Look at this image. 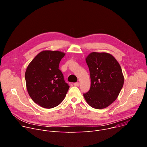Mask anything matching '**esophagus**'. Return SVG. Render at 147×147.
<instances>
[{
	"mask_svg": "<svg viewBox=\"0 0 147 147\" xmlns=\"http://www.w3.org/2000/svg\"><path fill=\"white\" fill-rule=\"evenodd\" d=\"M73 84H74L75 86H77V87H78V86L80 85V83H79L78 82H77V83H74Z\"/></svg>",
	"mask_w": 147,
	"mask_h": 147,
	"instance_id": "34e87169",
	"label": "esophagus"
}]
</instances>
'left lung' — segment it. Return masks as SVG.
<instances>
[{
  "label": "left lung",
  "instance_id": "left-lung-1",
  "mask_svg": "<svg viewBox=\"0 0 147 147\" xmlns=\"http://www.w3.org/2000/svg\"><path fill=\"white\" fill-rule=\"evenodd\" d=\"M88 67L91 86L83 96L91 107H107L118 97L124 84L121 66L107 53L92 52L86 59Z\"/></svg>",
  "mask_w": 147,
  "mask_h": 147
}]
</instances>
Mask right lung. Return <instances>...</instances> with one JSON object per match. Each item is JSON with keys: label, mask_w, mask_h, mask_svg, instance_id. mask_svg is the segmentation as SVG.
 I'll return each instance as SVG.
<instances>
[{"label": "right lung", "mask_w": 147, "mask_h": 147, "mask_svg": "<svg viewBox=\"0 0 147 147\" xmlns=\"http://www.w3.org/2000/svg\"><path fill=\"white\" fill-rule=\"evenodd\" d=\"M64 55L59 51H43L26 69L25 80L29 94L35 103L43 108L51 109L59 105L70 87L59 69Z\"/></svg>", "instance_id": "right-lung-1"}]
</instances>
